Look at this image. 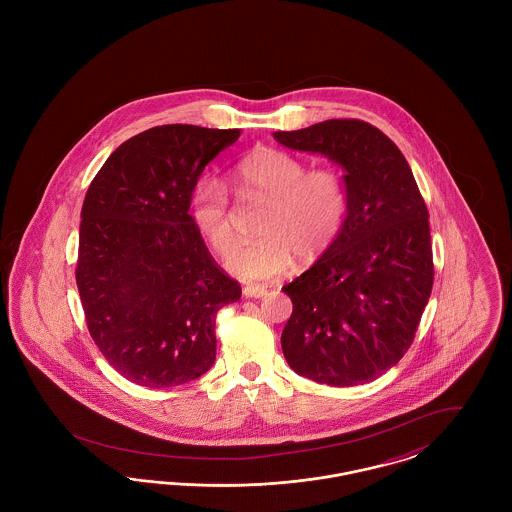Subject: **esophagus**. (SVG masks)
<instances>
[{
    "instance_id": "obj_1",
    "label": "esophagus",
    "mask_w": 512,
    "mask_h": 512,
    "mask_svg": "<svg viewBox=\"0 0 512 512\" xmlns=\"http://www.w3.org/2000/svg\"><path fill=\"white\" fill-rule=\"evenodd\" d=\"M245 297H253V299H259V297H265L267 290L261 288V286H245L244 288Z\"/></svg>"
}]
</instances>
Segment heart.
Masks as SVG:
<instances>
[{"label": "heart", "instance_id": "obj_1", "mask_svg": "<svg viewBox=\"0 0 512 512\" xmlns=\"http://www.w3.org/2000/svg\"><path fill=\"white\" fill-rule=\"evenodd\" d=\"M232 186L244 199H265L263 238L238 245L224 265L247 282H267L286 274L301 259H317L340 238L349 213V192L340 172L307 171L292 153L259 147L232 172ZM197 232L215 251H228L234 240V213L219 178H203L190 197Z\"/></svg>", "mask_w": 512, "mask_h": 512}]
</instances>
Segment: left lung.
Returning a JSON list of instances; mask_svg holds the SVG:
<instances>
[{"label": "left lung", "instance_id": "8db88e82", "mask_svg": "<svg viewBox=\"0 0 512 512\" xmlns=\"http://www.w3.org/2000/svg\"><path fill=\"white\" fill-rule=\"evenodd\" d=\"M274 138L340 165L349 192L340 238L282 288L293 303L284 357L318 384H366L407 353L432 293L426 203L399 147L368 122L330 119Z\"/></svg>", "mask_w": 512, "mask_h": 512}]
</instances>
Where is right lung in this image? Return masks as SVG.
I'll list each match as a JSON object with an SVG mask.
<instances>
[{"mask_svg": "<svg viewBox=\"0 0 512 512\" xmlns=\"http://www.w3.org/2000/svg\"><path fill=\"white\" fill-rule=\"evenodd\" d=\"M238 138V128H149L109 155L86 192L76 261L84 317L109 365L138 386L205 374L217 313L242 297L188 213L201 172Z\"/></svg>", "mask_w": 512, "mask_h": 512, "instance_id": "obj_1", "label": "right lung"}]
</instances>
